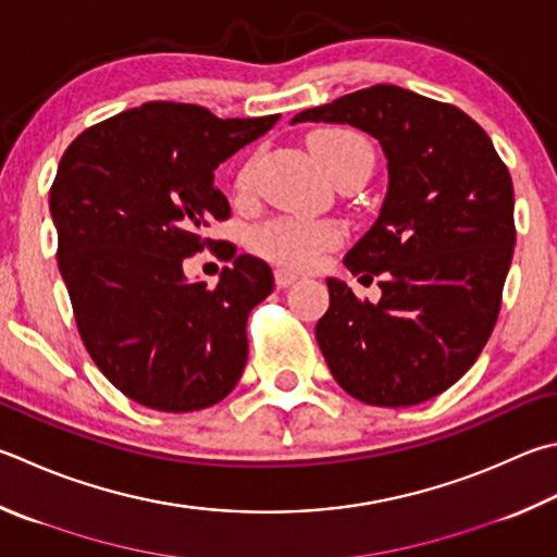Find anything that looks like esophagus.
<instances>
[{
	"label": "esophagus",
	"instance_id": "obj_1",
	"mask_svg": "<svg viewBox=\"0 0 557 557\" xmlns=\"http://www.w3.org/2000/svg\"><path fill=\"white\" fill-rule=\"evenodd\" d=\"M297 272H292V270H287V268H277L275 270V282H277V287H289L292 282H297Z\"/></svg>",
	"mask_w": 557,
	"mask_h": 557
}]
</instances>
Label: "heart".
Segmentation results:
<instances>
[{
    "mask_svg": "<svg viewBox=\"0 0 557 557\" xmlns=\"http://www.w3.org/2000/svg\"><path fill=\"white\" fill-rule=\"evenodd\" d=\"M313 158L319 160L321 168L329 175L336 173L338 168L352 163V160H370L372 150L368 140L352 134L348 128H323L317 131L309 140ZM252 168H244L236 180V187L246 191L250 187ZM338 244V231L329 224H317V221H297V219H280L270 221L252 234V248L260 256L280 262L287 268H311L317 265L321 252Z\"/></svg>",
    "mask_w": 557,
    "mask_h": 557,
    "instance_id": "obj_1",
    "label": "heart"
}]
</instances>
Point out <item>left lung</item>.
I'll return each mask as SVG.
<instances>
[{
    "instance_id": "left-lung-1",
    "label": "left lung",
    "mask_w": 557,
    "mask_h": 557,
    "mask_svg": "<svg viewBox=\"0 0 557 557\" xmlns=\"http://www.w3.org/2000/svg\"><path fill=\"white\" fill-rule=\"evenodd\" d=\"M350 124L387 158L380 214L343 265L382 275L377 305L329 277L317 341L331 375L372 407H413L458 382L487 343L511 265L513 187L478 121L397 85L301 111ZM360 277V280H362Z\"/></svg>"
}]
</instances>
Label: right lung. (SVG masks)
<instances>
[{
    "mask_svg": "<svg viewBox=\"0 0 557 557\" xmlns=\"http://www.w3.org/2000/svg\"><path fill=\"white\" fill-rule=\"evenodd\" d=\"M277 119L148 102L83 131L60 158L50 216L79 336L144 407L207 409L240 380L248 313L275 287L270 265L244 252L216 287L182 265L209 244L211 221L231 216L214 170Z\"/></svg>",
    "mask_w": 557,
    "mask_h": 557,
    "instance_id": "obj_1",
    "label": "right lung"
}]
</instances>
